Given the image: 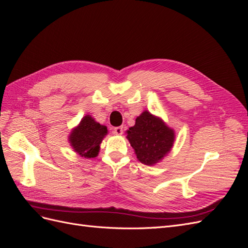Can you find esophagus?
<instances>
[{
    "instance_id": "esophagus-1",
    "label": "esophagus",
    "mask_w": 248,
    "mask_h": 248,
    "mask_svg": "<svg viewBox=\"0 0 248 248\" xmlns=\"http://www.w3.org/2000/svg\"><path fill=\"white\" fill-rule=\"evenodd\" d=\"M114 133L118 134V136H121V134L123 133V127L122 126L115 127V128H114Z\"/></svg>"
}]
</instances>
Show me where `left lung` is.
Instances as JSON below:
<instances>
[{"mask_svg":"<svg viewBox=\"0 0 248 248\" xmlns=\"http://www.w3.org/2000/svg\"><path fill=\"white\" fill-rule=\"evenodd\" d=\"M127 139L136 151L137 158L146 166H152L170 151L175 133L161 119L146 110L127 131Z\"/></svg>","mask_w":248,"mask_h":248,"instance_id":"8db88e82","label":"left lung"}]
</instances>
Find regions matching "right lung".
<instances>
[{
  "mask_svg": "<svg viewBox=\"0 0 248 248\" xmlns=\"http://www.w3.org/2000/svg\"><path fill=\"white\" fill-rule=\"evenodd\" d=\"M107 134V126L95 122L91 116H86L77 128L72 130L69 141L74 151L81 157L93 158L98 155L99 146Z\"/></svg>",
  "mask_w": 248,
  "mask_h": 248,
  "instance_id": "add662e5",
  "label": "right lung"
}]
</instances>
